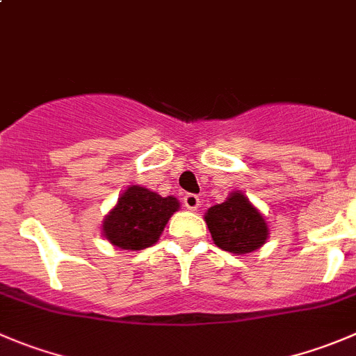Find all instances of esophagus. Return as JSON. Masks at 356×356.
<instances>
[{"mask_svg":"<svg viewBox=\"0 0 356 356\" xmlns=\"http://www.w3.org/2000/svg\"><path fill=\"white\" fill-rule=\"evenodd\" d=\"M184 202H185V206H187V208L191 209V211H195V209H197L199 206H201V199H199L195 194H187V195H185Z\"/></svg>","mask_w":356,"mask_h":356,"instance_id":"obj_1","label":"esophagus"}]
</instances>
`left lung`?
Masks as SVG:
<instances>
[{
    "label": "left lung",
    "instance_id": "left-lung-1",
    "mask_svg": "<svg viewBox=\"0 0 356 356\" xmlns=\"http://www.w3.org/2000/svg\"><path fill=\"white\" fill-rule=\"evenodd\" d=\"M204 222L211 232L213 243L236 255L259 250L266 245L270 232L266 216L241 191L231 192L222 204L211 206L204 213Z\"/></svg>",
    "mask_w": 356,
    "mask_h": 356
}]
</instances>
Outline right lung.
<instances>
[{
	"instance_id": "add662e5",
	"label": "right lung",
	"mask_w": 356,
	"mask_h": 356,
	"mask_svg": "<svg viewBox=\"0 0 356 356\" xmlns=\"http://www.w3.org/2000/svg\"><path fill=\"white\" fill-rule=\"evenodd\" d=\"M178 209L180 201L172 195L162 197L157 192L131 185L104 216L101 231L117 248L140 252L159 241L165 223Z\"/></svg>"
}]
</instances>
